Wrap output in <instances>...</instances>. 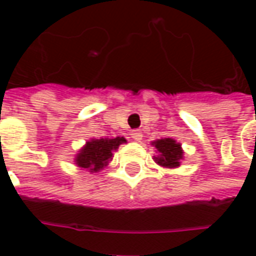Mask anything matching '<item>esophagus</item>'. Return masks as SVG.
Listing matches in <instances>:
<instances>
[{
    "label": "esophagus",
    "mask_w": 256,
    "mask_h": 256,
    "mask_svg": "<svg viewBox=\"0 0 256 256\" xmlns=\"http://www.w3.org/2000/svg\"><path fill=\"white\" fill-rule=\"evenodd\" d=\"M130 137H132L134 141H141V138H142V133H141V130H132V132H130Z\"/></svg>",
    "instance_id": "obj_1"
}]
</instances>
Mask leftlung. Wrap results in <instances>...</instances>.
I'll return each instance as SVG.
<instances>
[{"label": "left lung", "instance_id": "1", "mask_svg": "<svg viewBox=\"0 0 256 256\" xmlns=\"http://www.w3.org/2000/svg\"><path fill=\"white\" fill-rule=\"evenodd\" d=\"M156 150H159L160 156L156 158V162L164 167L180 166V160L182 159V150L181 145L172 138H162L154 142Z\"/></svg>", "mask_w": 256, "mask_h": 256}]
</instances>
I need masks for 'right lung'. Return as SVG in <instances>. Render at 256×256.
I'll list each match as a JSON object with an SVG mask.
<instances>
[{"instance_id":"add662e5","label":"right lung","mask_w":256,"mask_h":256,"mask_svg":"<svg viewBox=\"0 0 256 256\" xmlns=\"http://www.w3.org/2000/svg\"><path fill=\"white\" fill-rule=\"evenodd\" d=\"M123 142H126L123 137L92 140L79 150L75 162L79 167L88 168L89 172H98L108 164V160L112 158V150H118V146Z\"/></svg>"}]
</instances>
